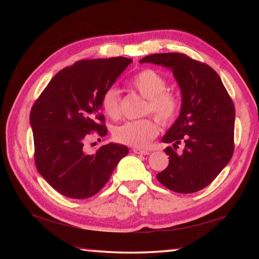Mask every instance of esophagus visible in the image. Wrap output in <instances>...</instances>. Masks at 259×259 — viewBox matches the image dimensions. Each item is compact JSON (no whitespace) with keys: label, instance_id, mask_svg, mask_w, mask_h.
<instances>
[{"label":"esophagus","instance_id":"1","mask_svg":"<svg viewBox=\"0 0 259 259\" xmlns=\"http://www.w3.org/2000/svg\"><path fill=\"white\" fill-rule=\"evenodd\" d=\"M133 151L137 153V155H149L150 153L149 150H142V149H139V148H134Z\"/></svg>","mask_w":259,"mask_h":259}]
</instances>
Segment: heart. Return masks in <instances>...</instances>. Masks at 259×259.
I'll return each instance as SVG.
<instances>
[{"mask_svg":"<svg viewBox=\"0 0 259 259\" xmlns=\"http://www.w3.org/2000/svg\"><path fill=\"white\" fill-rule=\"evenodd\" d=\"M129 85L147 99L145 113H152L161 123L174 121L180 110L181 101L177 93L167 90V80L157 71L144 69L136 73L129 81ZM101 108L109 118L115 119L121 111L120 91L110 87L102 93ZM158 135V125L155 119L125 121L114 126L112 136L115 141L136 148H146Z\"/></svg>","mask_w":259,"mask_h":259,"instance_id":"b5f03b06","label":"heart"}]
</instances>
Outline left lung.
Returning <instances> with one entry per match:
<instances>
[{
    "mask_svg": "<svg viewBox=\"0 0 259 259\" xmlns=\"http://www.w3.org/2000/svg\"><path fill=\"white\" fill-rule=\"evenodd\" d=\"M140 63L169 68L183 96L179 117L162 138V142L172 144L164 149L169 164L157 179L179 194L199 191L212 183L233 157L232 98L216 71L184 53L151 54ZM179 144L184 147L181 154L175 151Z\"/></svg>",
    "mask_w": 259,
    "mask_h": 259,
    "instance_id": "obj_1",
    "label": "left lung"
}]
</instances>
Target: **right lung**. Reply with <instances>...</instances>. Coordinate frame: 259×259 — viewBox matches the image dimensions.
I'll return each instance as SVG.
<instances>
[{"instance_id":"right-lung-1","label":"right lung","mask_w":259,"mask_h":259,"mask_svg":"<svg viewBox=\"0 0 259 259\" xmlns=\"http://www.w3.org/2000/svg\"><path fill=\"white\" fill-rule=\"evenodd\" d=\"M133 62L123 57L81 60L53 76L30 113L37 171L60 194L87 199L100 191L129 149L108 144L96 152L84 146L92 133L108 130L101 97Z\"/></svg>"}]
</instances>
